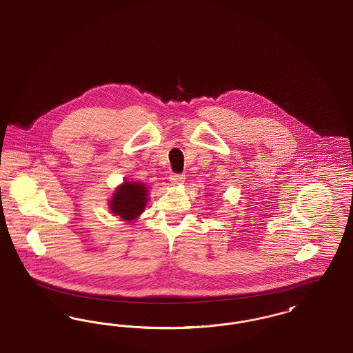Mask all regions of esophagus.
I'll use <instances>...</instances> for the list:
<instances>
[{
	"instance_id": "obj_1",
	"label": "esophagus",
	"mask_w": 353,
	"mask_h": 353,
	"mask_svg": "<svg viewBox=\"0 0 353 353\" xmlns=\"http://www.w3.org/2000/svg\"><path fill=\"white\" fill-rule=\"evenodd\" d=\"M184 175L183 174H171L170 175V181L172 182L174 184H182L184 182Z\"/></svg>"
}]
</instances>
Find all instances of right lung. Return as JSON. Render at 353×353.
<instances>
[{
    "label": "right lung",
    "mask_w": 353,
    "mask_h": 353,
    "mask_svg": "<svg viewBox=\"0 0 353 353\" xmlns=\"http://www.w3.org/2000/svg\"><path fill=\"white\" fill-rule=\"evenodd\" d=\"M148 187L142 182H123L119 185L110 199L109 208L123 221L137 219L146 207Z\"/></svg>",
    "instance_id": "1"
}]
</instances>
